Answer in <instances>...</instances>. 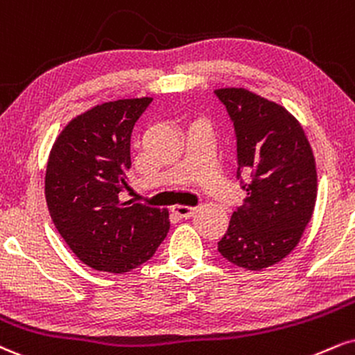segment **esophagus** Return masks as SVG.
<instances>
[{
    "mask_svg": "<svg viewBox=\"0 0 355 355\" xmlns=\"http://www.w3.org/2000/svg\"><path fill=\"white\" fill-rule=\"evenodd\" d=\"M195 210V207H187V205H175V207H172V211L177 216H180V218H190Z\"/></svg>",
    "mask_w": 355,
    "mask_h": 355,
    "instance_id": "1",
    "label": "esophagus"
}]
</instances>
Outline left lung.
Segmentation results:
<instances>
[{
  "instance_id": "1",
  "label": "left lung",
  "mask_w": 355,
  "mask_h": 355,
  "mask_svg": "<svg viewBox=\"0 0 355 355\" xmlns=\"http://www.w3.org/2000/svg\"><path fill=\"white\" fill-rule=\"evenodd\" d=\"M215 96L233 122L236 177L246 191L218 251L236 266L259 271L291 253L313 216L314 155L300 122L276 102L236 87L218 89ZM243 173L252 175L248 184Z\"/></svg>"
}]
</instances>
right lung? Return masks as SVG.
Segmentation results:
<instances>
[{
  "label": "right lung",
  "mask_w": 355,
  "mask_h": 355,
  "mask_svg": "<svg viewBox=\"0 0 355 355\" xmlns=\"http://www.w3.org/2000/svg\"><path fill=\"white\" fill-rule=\"evenodd\" d=\"M152 99L104 102L67 123L51 150L46 202L53 223L84 264L123 275L155 254L168 211L123 202L130 137Z\"/></svg>",
  "instance_id": "right-lung-1"
}]
</instances>
